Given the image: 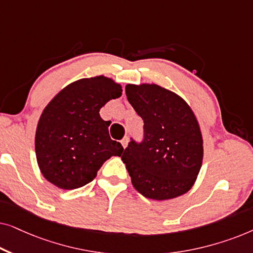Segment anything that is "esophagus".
Segmentation results:
<instances>
[{"label": "esophagus", "mask_w": 253, "mask_h": 253, "mask_svg": "<svg viewBox=\"0 0 253 253\" xmlns=\"http://www.w3.org/2000/svg\"><path fill=\"white\" fill-rule=\"evenodd\" d=\"M127 143H129V139H127V137H126V138H123L122 140H121V144H122V146H123V148H126V146H127Z\"/></svg>", "instance_id": "esophagus-1"}]
</instances>
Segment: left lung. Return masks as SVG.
Segmentation results:
<instances>
[{"label":"left lung","mask_w":253,"mask_h":253,"mask_svg":"<svg viewBox=\"0 0 253 253\" xmlns=\"http://www.w3.org/2000/svg\"><path fill=\"white\" fill-rule=\"evenodd\" d=\"M126 94L145 131L143 143L131 140L121 157L134 189L154 200L184 195L195 184L204 157L202 130L191 107L157 84H127Z\"/></svg>","instance_id":"obj_1"}]
</instances>
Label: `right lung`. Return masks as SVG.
Wrapping results in <instances>:
<instances>
[{
	"label": "right lung",
	"instance_id": "right-lung-1",
	"mask_svg": "<svg viewBox=\"0 0 253 253\" xmlns=\"http://www.w3.org/2000/svg\"><path fill=\"white\" fill-rule=\"evenodd\" d=\"M121 95L122 85L101 75L72 82L44 107L36 131V155L48 182L63 190L81 188L95 178L103 162L122 154V145L109 137V122L99 114Z\"/></svg>",
	"mask_w": 253,
	"mask_h": 253
}]
</instances>
